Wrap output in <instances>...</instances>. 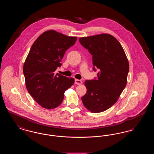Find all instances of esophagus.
<instances>
[{
    "label": "esophagus",
    "mask_w": 154,
    "mask_h": 154,
    "mask_svg": "<svg viewBox=\"0 0 154 154\" xmlns=\"http://www.w3.org/2000/svg\"><path fill=\"white\" fill-rule=\"evenodd\" d=\"M82 81L80 80H77V79H75V84H77V85H80L82 84Z\"/></svg>",
    "instance_id": "obj_1"
}]
</instances>
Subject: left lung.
I'll use <instances>...</instances> for the list:
<instances>
[{"instance_id":"obj_1","label":"left lung","mask_w":154,"mask_h":154,"mask_svg":"<svg viewBox=\"0 0 154 154\" xmlns=\"http://www.w3.org/2000/svg\"><path fill=\"white\" fill-rule=\"evenodd\" d=\"M79 41L92 55L94 70H99L97 79L85 81L87 93L82 102L91 112H101L117 102L125 88L129 62L121 44L111 35L83 37Z\"/></svg>"}]
</instances>
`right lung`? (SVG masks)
<instances>
[{
  "label": "right lung",
  "mask_w": 154,
  "mask_h": 154,
  "mask_svg": "<svg viewBox=\"0 0 154 154\" xmlns=\"http://www.w3.org/2000/svg\"><path fill=\"white\" fill-rule=\"evenodd\" d=\"M77 38L49 30L38 37L30 48L23 67L25 85L30 95L43 108L58 107L65 92L73 85V78L55 72Z\"/></svg>",
  "instance_id": "1"
}]
</instances>
